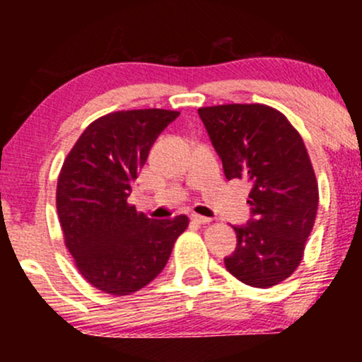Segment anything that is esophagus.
<instances>
[{
  "label": "esophagus",
  "mask_w": 362,
  "mask_h": 362,
  "mask_svg": "<svg viewBox=\"0 0 362 362\" xmlns=\"http://www.w3.org/2000/svg\"><path fill=\"white\" fill-rule=\"evenodd\" d=\"M192 219H194V223L201 224V226L211 223V218H206V216H199V214H192Z\"/></svg>",
  "instance_id": "34e87169"
}]
</instances>
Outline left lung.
I'll use <instances>...</instances> for the list:
<instances>
[{"label":"left lung","mask_w":362,"mask_h":362,"mask_svg":"<svg viewBox=\"0 0 362 362\" xmlns=\"http://www.w3.org/2000/svg\"><path fill=\"white\" fill-rule=\"evenodd\" d=\"M199 117L228 180L252 184V219L233 226L238 243L224 265L252 288L279 284L301 264L318 209L317 177L300 132L264 103L201 107Z\"/></svg>","instance_id":"obj_1"}]
</instances>
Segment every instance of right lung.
Returning <instances> with one entry per match:
<instances>
[{
    "label": "right lung",
    "instance_id": "obj_1",
    "mask_svg": "<svg viewBox=\"0 0 362 362\" xmlns=\"http://www.w3.org/2000/svg\"><path fill=\"white\" fill-rule=\"evenodd\" d=\"M180 112L119 110L93 120L62 163L56 206L64 245L93 288L127 296L163 271L185 214L149 219L127 202L158 134Z\"/></svg>",
    "mask_w": 362,
    "mask_h": 362
}]
</instances>
